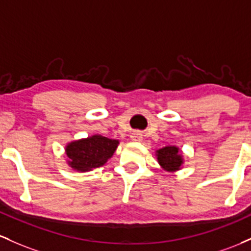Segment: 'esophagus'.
<instances>
[{
    "mask_svg": "<svg viewBox=\"0 0 251 251\" xmlns=\"http://www.w3.org/2000/svg\"><path fill=\"white\" fill-rule=\"evenodd\" d=\"M131 140L135 141V142H140L141 140H142V134L140 133V131H134L133 134H131Z\"/></svg>",
    "mask_w": 251,
    "mask_h": 251,
    "instance_id": "1",
    "label": "esophagus"
}]
</instances>
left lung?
<instances>
[{"label": "left lung", "instance_id": "obj_1", "mask_svg": "<svg viewBox=\"0 0 251 251\" xmlns=\"http://www.w3.org/2000/svg\"><path fill=\"white\" fill-rule=\"evenodd\" d=\"M157 160L163 170L172 172L179 170L182 163V157L176 147H163L157 151Z\"/></svg>", "mask_w": 251, "mask_h": 251}]
</instances>
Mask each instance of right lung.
Instances as JSON below:
<instances>
[{"mask_svg": "<svg viewBox=\"0 0 251 251\" xmlns=\"http://www.w3.org/2000/svg\"><path fill=\"white\" fill-rule=\"evenodd\" d=\"M117 140L95 135L88 139L75 141L66 147L69 165L80 172L91 171L103 166L116 151Z\"/></svg>", "mask_w": 251, "mask_h": 251, "instance_id": "add662e5", "label": "right lung"}]
</instances>
